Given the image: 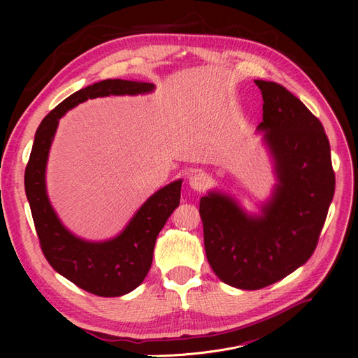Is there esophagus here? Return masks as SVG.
Masks as SVG:
<instances>
[{"label": "esophagus", "instance_id": "1", "mask_svg": "<svg viewBox=\"0 0 358 358\" xmlns=\"http://www.w3.org/2000/svg\"><path fill=\"white\" fill-rule=\"evenodd\" d=\"M209 185V178L203 171H192L189 175V187L194 191H204Z\"/></svg>", "mask_w": 358, "mask_h": 358}]
</instances>
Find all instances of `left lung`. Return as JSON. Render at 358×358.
Segmentation results:
<instances>
[{
    "mask_svg": "<svg viewBox=\"0 0 358 358\" xmlns=\"http://www.w3.org/2000/svg\"><path fill=\"white\" fill-rule=\"evenodd\" d=\"M255 85L264 101L257 129L276 176L272 196L259 215L221 191L200 200L208 262L222 282L241 289L275 284L308 262L334 194L330 143L318 117L282 85Z\"/></svg>",
    "mask_w": 358,
    "mask_h": 358,
    "instance_id": "1",
    "label": "left lung"
}]
</instances>
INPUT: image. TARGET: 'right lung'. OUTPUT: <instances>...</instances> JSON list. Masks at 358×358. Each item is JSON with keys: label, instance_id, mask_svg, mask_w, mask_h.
Wrapping results in <instances>:
<instances>
[{"label": "right lung", "instance_id": "1", "mask_svg": "<svg viewBox=\"0 0 358 358\" xmlns=\"http://www.w3.org/2000/svg\"><path fill=\"white\" fill-rule=\"evenodd\" d=\"M154 90V83L107 79L71 94L41 121L25 169V192L43 254L59 275L100 297L128 294L143 282L157 237L179 206L182 179L152 194L113 239L91 242L73 234L52 208L46 189L49 150L59 119L73 107L96 96L138 95Z\"/></svg>", "mask_w": 358, "mask_h": 358}]
</instances>
